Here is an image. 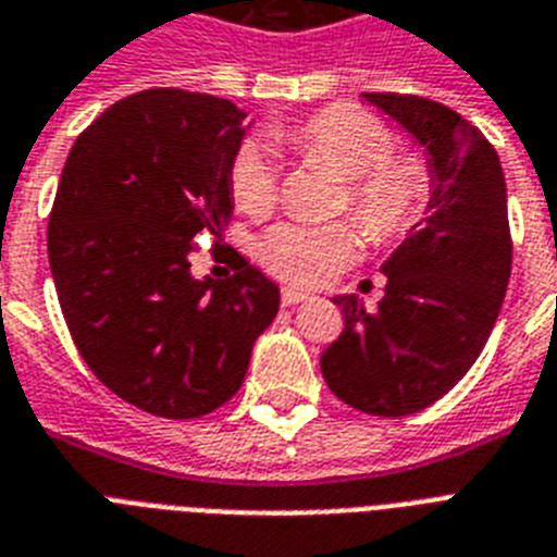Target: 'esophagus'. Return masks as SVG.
I'll return each instance as SVG.
<instances>
[{"label": "esophagus", "instance_id": "1", "mask_svg": "<svg viewBox=\"0 0 557 557\" xmlns=\"http://www.w3.org/2000/svg\"><path fill=\"white\" fill-rule=\"evenodd\" d=\"M280 300H283V306H297V302L309 300V294L300 292V288H283Z\"/></svg>", "mask_w": 557, "mask_h": 557}]
</instances>
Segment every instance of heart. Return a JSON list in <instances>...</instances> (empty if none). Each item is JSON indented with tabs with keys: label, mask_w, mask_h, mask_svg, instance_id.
<instances>
[{
	"label": "heart",
	"mask_w": 557,
	"mask_h": 557,
	"mask_svg": "<svg viewBox=\"0 0 557 557\" xmlns=\"http://www.w3.org/2000/svg\"><path fill=\"white\" fill-rule=\"evenodd\" d=\"M277 139L318 162L341 180L343 200L357 225L377 243L411 232L429 202V171L411 153H392L395 137L377 116L360 108L332 106L292 128L277 131ZM232 197L248 214H263L277 197V174L269 148L243 143L228 169ZM257 255L271 274L294 286H323L360 255V234L349 223L274 225L257 246Z\"/></svg>",
	"instance_id": "b5f03b06"
}]
</instances>
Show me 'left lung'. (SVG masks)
<instances>
[{"label":"left lung","instance_id":"left-lung-1","mask_svg":"<svg viewBox=\"0 0 557 557\" xmlns=\"http://www.w3.org/2000/svg\"><path fill=\"white\" fill-rule=\"evenodd\" d=\"M426 153L429 202L381 271L386 294L366 311L341 294L346 329L320 369L334 395L377 418L441 400L490 341L512 271L498 151L451 108L411 94H363Z\"/></svg>","mask_w":557,"mask_h":557}]
</instances>
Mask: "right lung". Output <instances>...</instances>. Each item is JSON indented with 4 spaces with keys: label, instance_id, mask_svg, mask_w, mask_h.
<instances>
[{
    "label": "right lung",
    "instance_id": "obj_1",
    "mask_svg": "<svg viewBox=\"0 0 557 557\" xmlns=\"http://www.w3.org/2000/svg\"><path fill=\"white\" fill-rule=\"evenodd\" d=\"M228 99L151 88L120 99L67 153L48 260L90 372L157 418H200L237 395L280 288L246 257L191 274L194 237L232 220L228 169L246 137Z\"/></svg>",
    "mask_w": 557,
    "mask_h": 557
}]
</instances>
